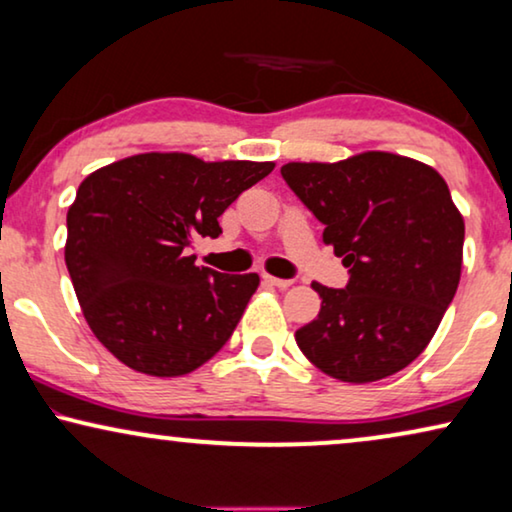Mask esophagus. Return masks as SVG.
Segmentation results:
<instances>
[{
	"label": "esophagus",
	"mask_w": 512,
	"mask_h": 512,
	"mask_svg": "<svg viewBox=\"0 0 512 512\" xmlns=\"http://www.w3.org/2000/svg\"><path fill=\"white\" fill-rule=\"evenodd\" d=\"M265 282H268L270 286H277V289H289V286L293 284L291 279H282V277H272V275H263Z\"/></svg>",
	"instance_id": "1"
}]
</instances>
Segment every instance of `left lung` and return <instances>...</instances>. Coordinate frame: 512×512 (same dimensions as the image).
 <instances>
[{"mask_svg":"<svg viewBox=\"0 0 512 512\" xmlns=\"http://www.w3.org/2000/svg\"><path fill=\"white\" fill-rule=\"evenodd\" d=\"M282 177L324 223L349 272L345 289L314 282L317 319L296 342L321 373L366 384L410 366L450 307L464 219L433 167L368 151L340 163H289Z\"/></svg>","mask_w":512,"mask_h":512,"instance_id":"obj_1","label":"left lung"}]
</instances>
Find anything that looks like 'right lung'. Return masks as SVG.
<instances>
[{"label":"right lung","mask_w":512,"mask_h":512,"mask_svg":"<svg viewBox=\"0 0 512 512\" xmlns=\"http://www.w3.org/2000/svg\"><path fill=\"white\" fill-rule=\"evenodd\" d=\"M275 163L139 153L88 174L67 212L65 263L95 338L139 373L177 377L226 345L258 289L188 256Z\"/></svg>","instance_id":"right-lung-1"}]
</instances>
